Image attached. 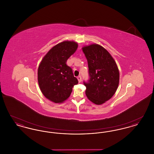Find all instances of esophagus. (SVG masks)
Listing matches in <instances>:
<instances>
[{
	"label": "esophagus",
	"instance_id": "esophagus-1",
	"mask_svg": "<svg viewBox=\"0 0 154 154\" xmlns=\"http://www.w3.org/2000/svg\"><path fill=\"white\" fill-rule=\"evenodd\" d=\"M77 79H78V81H79V82H81V81H82V78H81V77L80 75H79V76H78V77H77Z\"/></svg>",
	"mask_w": 154,
	"mask_h": 154
}]
</instances>
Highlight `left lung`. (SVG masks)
Masks as SVG:
<instances>
[{
  "label": "left lung",
  "mask_w": 154,
  "mask_h": 154,
  "mask_svg": "<svg viewBox=\"0 0 154 154\" xmlns=\"http://www.w3.org/2000/svg\"><path fill=\"white\" fill-rule=\"evenodd\" d=\"M88 60L89 79L84 81L88 99L99 105L111 98L119 84V73L110 53L98 44L82 48Z\"/></svg>",
  "instance_id": "8db88e82"
}]
</instances>
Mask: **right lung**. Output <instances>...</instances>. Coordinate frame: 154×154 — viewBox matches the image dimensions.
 I'll return each mask as SVG.
<instances>
[{"mask_svg": "<svg viewBox=\"0 0 154 154\" xmlns=\"http://www.w3.org/2000/svg\"><path fill=\"white\" fill-rule=\"evenodd\" d=\"M78 44L65 41L55 45L47 52L38 68V82L44 96L53 102L62 103L72 93L79 81L72 69L66 64L75 52Z\"/></svg>", "mask_w": 154, "mask_h": 154, "instance_id": "1", "label": "right lung"}]
</instances>
